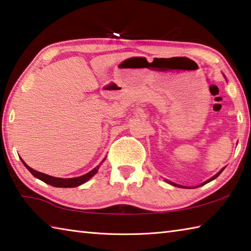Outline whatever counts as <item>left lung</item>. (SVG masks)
Returning a JSON list of instances; mask_svg holds the SVG:
<instances>
[{
  "instance_id": "1",
  "label": "left lung",
  "mask_w": 251,
  "mask_h": 251,
  "mask_svg": "<svg viewBox=\"0 0 251 251\" xmlns=\"http://www.w3.org/2000/svg\"><path fill=\"white\" fill-rule=\"evenodd\" d=\"M223 170H224V169H222V170H221V171L219 172V173H218L217 175H214V176H213V177H212V178H210L209 180H207V181H204V183H203L202 185H204V184H207V183H209V181H211V180H213L214 178H217V177H218V176H219V175H220L221 173H222V172H223ZM168 181H169V180H168ZM169 183H170L171 185H173V186H177V187H181V186H179V185H176V184H174V183H172V181H169Z\"/></svg>"
}]
</instances>
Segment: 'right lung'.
I'll use <instances>...</instances> for the list:
<instances>
[{
  "label": "right lung",
  "mask_w": 251,
  "mask_h": 251,
  "mask_svg": "<svg viewBox=\"0 0 251 251\" xmlns=\"http://www.w3.org/2000/svg\"><path fill=\"white\" fill-rule=\"evenodd\" d=\"M23 161V160H22ZM23 163L25 164V166L28 169V171L34 176V177L39 178L40 180L44 181L46 184H49L53 186V187H62V188H72V187H77L83 183H86L87 180H89L93 175H95L98 170H99V166L93 169L92 171H90L89 173H87L82 176H79V177H74V178H58V177H53V176L47 175L44 173H41V172L34 171L33 169H31L30 166H28L25 162L23 161Z\"/></svg>",
  "instance_id": "right-lung-1"
}]
</instances>
